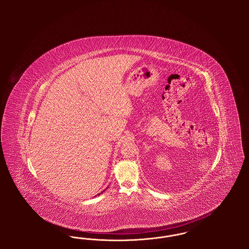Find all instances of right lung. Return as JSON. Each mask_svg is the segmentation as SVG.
Returning <instances> with one entry per match:
<instances>
[{"mask_svg":"<svg viewBox=\"0 0 249 249\" xmlns=\"http://www.w3.org/2000/svg\"><path fill=\"white\" fill-rule=\"evenodd\" d=\"M104 191H105V190H104ZM104 191H103V192H104ZM103 192H101V193H103ZM101 193H99V194H98V195H100V194H101Z\"/></svg>","mask_w":249,"mask_h":249,"instance_id":"1","label":"right lung"}]
</instances>
